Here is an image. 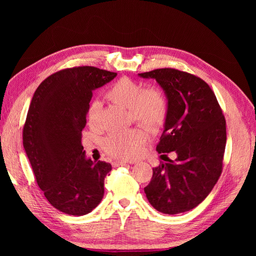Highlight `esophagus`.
I'll return each mask as SVG.
<instances>
[{"label":"esophagus","instance_id":"obj_1","mask_svg":"<svg viewBox=\"0 0 256 256\" xmlns=\"http://www.w3.org/2000/svg\"><path fill=\"white\" fill-rule=\"evenodd\" d=\"M127 164H128V162H125V161H114V162H112V166L114 168L120 166H127Z\"/></svg>","mask_w":256,"mask_h":256}]
</instances>
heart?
<instances>
[{
    "instance_id": "b5f03b06",
    "label": "heart",
    "mask_w": 256,
    "mask_h": 256,
    "mask_svg": "<svg viewBox=\"0 0 256 256\" xmlns=\"http://www.w3.org/2000/svg\"><path fill=\"white\" fill-rule=\"evenodd\" d=\"M106 97L111 102L128 109L136 122L150 131H157L164 125L168 114V100L158 86L145 88L128 76L114 82L106 90ZM99 104L92 102L88 109L90 124H94L99 112ZM145 131L138 128L114 132L104 140V150L118 159L136 157L146 141Z\"/></svg>"
}]
</instances>
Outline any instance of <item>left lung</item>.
Wrapping results in <instances>:
<instances>
[{
  "instance_id": "left-lung-1",
  "label": "left lung",
  "mask_w": 256,
  "mask_h": 256,
  "mask_svg": "<svg viewBox=\"0 0 256 256\" xmlns=\"http://www.w3.org/2000/svg\"><path fill=\"white\" fill-rule=\"evenodd\" d=\"M138 76L156 79L164 90L168 114L156 150L177 154L175 161L152 168L146 198L162 214L189 212L203 202L222 173L226 144L222 109L209 85L194 74L160 68Z\"/></svg>"
}]
</instances>
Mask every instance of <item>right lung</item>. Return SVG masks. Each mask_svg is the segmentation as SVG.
Masks as SVG:
<instances>
[{"label": "right lung", "instance_id": "right-lung-1", "mask_svg": "<svg viewBox=\"0 0 256 256\" xmlns=\"http://www.w3.org/2000/svg\"><path fill=\"white\" fill-rule=\"evenodd\" d=\"M116 76L92 66L62 69L40 83L30 102L23 146L46 198L66 214H86L104 198L112 166L85 158L81 138L92 90Z\"/></svg>", "mask_w": 256, "mask_h": 256}]
</instances>
